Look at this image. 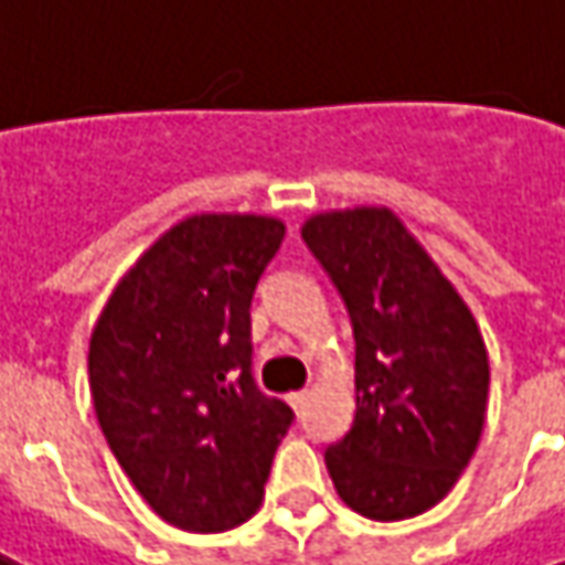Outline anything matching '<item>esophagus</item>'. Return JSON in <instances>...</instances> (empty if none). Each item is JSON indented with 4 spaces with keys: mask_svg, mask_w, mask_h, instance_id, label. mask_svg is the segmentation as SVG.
<instances>
[{
    "mask_svg": "<svg viewBox=\"0 0 565 565\" xmlns=\"http://www.w3.org/2000/svg\"><path fill=\"white\" fill-rule=\"evenodd\" d=\"M287 403H290V406H294V409L300 413V409H303V406L310 403V390H297V393H290V396H287Z\"/></svg>",
    "mask_w": 565,
    "mask_h": 565,
    "instance_id": "obj_1",
    "label": "esophagus"
}]
</instances>
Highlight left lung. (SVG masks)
<instances>
[{
	"mask_svg": "<svg viewBox=\"0 0 565 565\" xmlns=\"http://www.w3.org/2000/svg\"><path fill=\"white\" fill-rule=\"evenodd\" d=\"M300 233L354 332V422L326 448L329 477L364 518L428 512L480 445L489 396L480 326L393 211L316 214Z\"/></svg>",
	"mask_w": 565,
	"mask_h": 565,
	"instance_id": "1",
	"label": "left lung"
}]
</instances>
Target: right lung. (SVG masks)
I'll list each match as a JSON object with an SVG mask.
<instances>
[{
  "label": "right lung",
  "mask_w": 565,
  "mask_h": 565,
  "mask_svg": "<svg viewBox=\"0 0 565 565\" xmlns=\"http://www.w3.org/2000/svg\"><path fill=\"white\" fill-rule=\"evenodd\" d=\"M281 239L275 216H188L120 278L92 329L88 386L108 448L182 531L252 518L294 422L252 377V294Z\"/></svg>",
  "instance_id": "add662e5"
}]
</instances>
